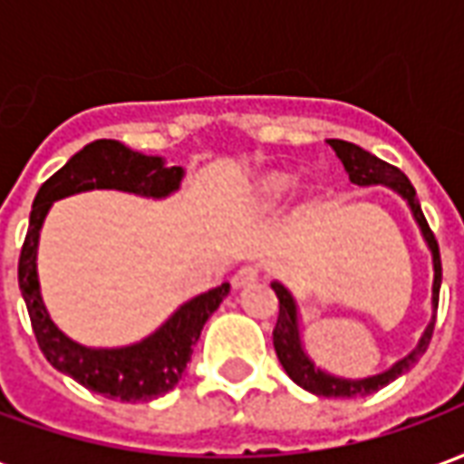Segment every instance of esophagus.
<instances>
[{"instance_id": "esophagus-1", "label": "esophagus", "mask_w": 464, "mask_h": 464, "mask_svg": "<svg viewBox=\"0 0 464 464\" xmlns=\"http://www.w3.org/2000/svg\"><path fill=\"white\" fill-rule=\"evenodd\" d=\"M256 281H258V271H256L253 266H243L241 271H236V276L231 278L236 291H241V288H246V285H253Z\"/></svg>"}]
</instances>
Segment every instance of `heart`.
<instances>
[{
    "label": "heart",
    "mask_w": 464,
    "mask_h": 464,
    "mask_svg": "<svg viewBox=\"0 0 464 464\" xmlns=\"http://www.w3.org/2000/svg\"><path fill=\"white\" fill-rule=\"evenodd\" d=\"M291 186L293 179L288 173H268L258 183V203H261L263 208H276L288 196Z\"/></svg>",
    "instance_id": "1"
}]
</instances>
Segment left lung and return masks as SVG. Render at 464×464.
<instances>
[{
    "label": "left lung",
    "instance_id": "left-lung-1",
    "mask_svg": "<svg viewBox=\"0 0 464 464\" xmlns=\"http://www.w3.org/2000/svg\"><path fill=\"white\" fill-rule=\"evenodd\" d=\"M328 146L341 159L348 179L355 186H385V188L395 191L402 201L408 203L410 213H412V218L418 223L420 233H422V241H425L430 256H432V318H430L428 328L422 331L418 345L410 350L405 358H400L388 370L368 375V378H341V375H333L328 370H323L308 355V350H305L301 333V308H298V303L293 298V293L281 281L271 283V288L278 295V303H281L278 323H276V331H273V348H276V355L281 360L283 370L288 372V378L295 385H301L303 390H308L313 395H321V398H362V395H370V392H378L380 388H385L388 382L398 380L400 375H405L422 358V353L428 350L432 328H435V313H438L442 263H440L438 241H435V236L430 231L425 216H422L418 193L412 188V183L408 181V176L400 169H395V166H390L382 159H378V156L365 151V149L355 146V143L341 141V139H328Z\"/></svg>",
    "mask_w": 464,
    "mask_h": 464
}]
</instances>
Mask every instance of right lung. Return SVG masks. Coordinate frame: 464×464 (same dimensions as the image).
<instances>
[{"instance_id":"1","label":"right lung","mask_w":464,"mask_h":464,"mask_svg":"<svg viewBox=\"0 0 464 464\" xmlns=\"http://www.w3.org/2000/svg\"><path fill=\"white\" fill-rule=\"evenodd\" d=\"M183 176L186 171L181 166H166L163 156H146L114 139H99L86 143L52 179H46L32 203L29 231L19 256V291L26 303L36 343L59 372L109 400L146 402L171 392L186 372L203 325L213 311H218L231 285L221 283L218 288L181 303L141 341L119 348H89L59 331L46 311L36 273L42 226L54 201L66 196L109 188L161 201L181 188Z\"/></svg>"}]
</instances>
